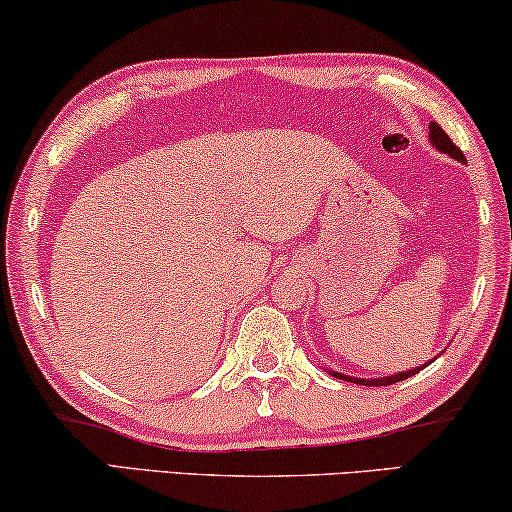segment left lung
<instances>
[{"mask_svg": "<svg viewBox=\"0 0 512 512\" xmlns=\"http://www.w3.org/2000/svg\"><path fill=\"white\" fill-rule=\"evenodd\" d=\"M429 139H431V144L436 146V149H438L440 153H447V156L457 158V160H461V163H464V160H466V158H464V153H461L459 146L454 144L450 137H447V132H445L443 128H440L438 123H431V125H429ZM429 363H431V361H429ZM429 363H422V366H417V368H412V370H403V373H396V375H389V377H370V380H363V377H349V375L335 373V370H328V373H331L333 377H338V380L354 382V384H363V387H387V384H394V382L408 380V377L417 375L419 370L429 366Z\"/></svg>", "mask_w": 512, "mask_h": 512, "instance_id": "1", "label": "left lung"}]
</instances>
